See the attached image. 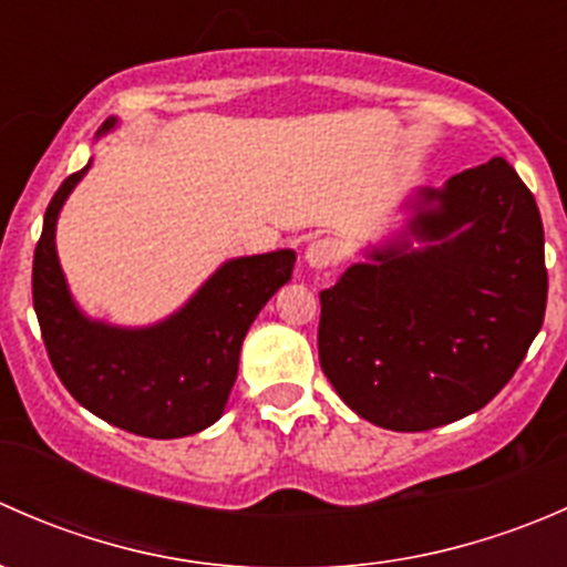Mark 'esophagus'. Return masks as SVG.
<instances>
[{"label":"esophagus","mask_w":567,"mask_h":567,"mask_svg":"<svg viewBox=\"0 0 567 567\" xmlns=\"http://www.w3.org/2000/svg\"><path fill=\"white\" fill-rule=\"evenodd\" d=\"M340 255H342V247L337 238H318V241H312L305 251L307 262H310V268H316V271H323V268L334 266V262L340 260Z\"/></svg>","instance_id":"34e87169"}]
</instances>
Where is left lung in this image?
Here are the masks:
<instances>
[{
	"mask_svg": "<svg viewBox=\"0 0 567 567\" xmlns=\"http://www.w3.org/2000/svg\"><path fill=\"white\" fill-rule=\"evenodd\" d=\"M405 244L320 290L318 357L362 420L431 431L483 409L513 379L546 316L535 197L505 158L425 192Z\"/></svg>",
	"mask_w": 567,
	"mask_h": 567,
	"instance_id": "1",
	"label": "left lung"
}]
</instances>
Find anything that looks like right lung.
<instances>
[{"label":"right lung","instance_id":"add662e5","mask_svg":"<svg viewBox=\"0 0 567 567\" xmlns=\"http://www.w3.org/2000/svg\"><path fill=\"white\" fill-rule=\"evenodd\" d=\"M87 167L51 197L32 260V305L51 368L109 425L147 439L192 436L225 411L244 337L290 279L296 255L282 249L225 262L177 316L153 329L93 323L73 307L54 249L56 214Z\"/></svg>","mask_w":567,"mask_h":567}]
</instances>
